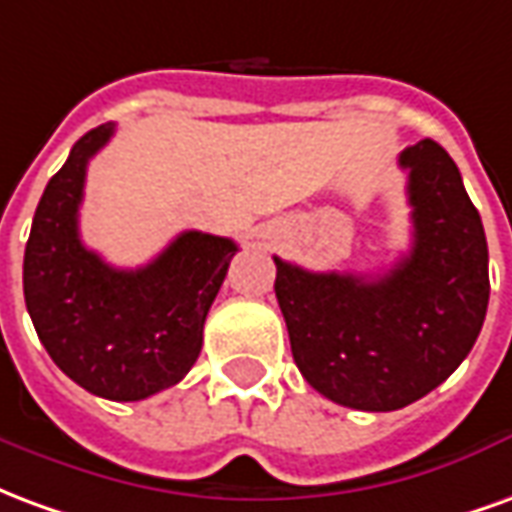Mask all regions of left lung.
I'll list each match as a JSON object with an SVG mask.
<instances>
[{
  "mask_svg": "<svg viewBox=\"0 0 512 512\" xmlns=\"http://www.w3.org/2000/svg\"><path fill=\"white\" fill-rule=\"evenodd\" d=\"M408 172L411 252L376 279L274 257L290 351L312 389L359 411H395L455 373L488 310V244L450 153L422 139Z\"/></svg>",
  "mask_w": 512,
  "mask_h": 512,
  "instance_id": "8db88e82",
  "label": "left lung"
}]
</instances>
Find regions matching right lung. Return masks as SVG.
<instances>
[{
	"label": "right lung",
	"instance_id": "add662e5",
	"mask_svg": "<svg viewBox=\"0 0 512 512\" xmlns=\"http://www.w3.org/2000/svg\"><path fill=\"white\" fill-rule=\"evenodd\" d=\"M115 134L93 128L49 180L24 252V299L54 365L106 400H145L197 362L202 326L227 266L230 238L186 230L142 268H115L79 238L90 158Z\"/></svg>",
	"mask_w": 512,
	"mask_h": 512
}]
</instances>
